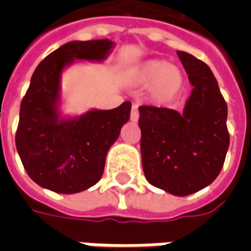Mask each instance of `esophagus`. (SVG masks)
I'll return each instance as SVG.
<instances>
[{"label":"esophagus","mask_w":251,"mask_h":251,"mask_svg":"<svg viewBox=\"0 0 251 251\" xmlns=\"http://www.w3.org/2000/svg\"><path fill=\"white\" fill-rule=\"evenodd\" d=\"M140 118V113H138V106L137 104H133L131 106V113H130V120L133 122H137Z\"/></svg>","instance_id":"esophagus-1"}]
</instances>
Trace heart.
Listing matches in <instances>:
<instances>
[{
  "label": "heart",
  "instance_id": "obj_1",
  "mask_svg": "<svg viewBox=\"0 0 251 251\" xmlns=\"http://www.w3.org/2000/svg\"><path fill=\"white\" fill-rule=\"evenodd\" d=\"M131 79L142 87L151 86V99L158 104L174 102L184 86V77L181 72L168 62L160 59L148 60L137 66L133 71Z\"/></svg>",
  "mask_w": 251,
  "mask_h": 251
}]
</instances>
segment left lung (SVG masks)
Masks as SVG:
<instances>
[{"instance_id": "obj_1", "label": "left lung", "mask_w": 251, "mask_h": 251, "mask_svg": "<svg viewBox=\"0 0 251 251\" xmlns=\"http://www.w3.org/2000/svg\"><path fill=\"white\" fill-rule=\"evenodd\" d=\"M177 55L194 86L184 109L141 106L138 126L148 181L175 196H187L218 177L230 136L227 104L210 67L187 52Z\"/></svg>"}]
</instances>
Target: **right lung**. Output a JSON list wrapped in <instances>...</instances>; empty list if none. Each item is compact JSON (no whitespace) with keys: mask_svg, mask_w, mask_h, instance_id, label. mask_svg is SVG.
Listing matches in <instances>:
<instances>
[{"mask_svg":"<svg viewBox=\"0 0 251 251\" xmlns=\"http://www.w3.org/2000/svg\"><path fill=\"white\" fill-rule=\"evenodd\" d=\"M114 46L109 39L70 41L33 72L20 107L16 148L26 174L43 188L77 194L102 177L107 152L130 118L131 103L63 115L62 75L75 60L104 62Z\"/></svg>","mask_w":251,"mask_h":251,"instance_id":"add662e5","label":"right lung"}]
</instances>
